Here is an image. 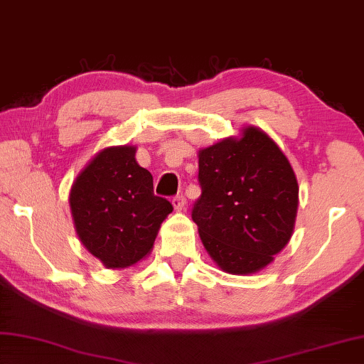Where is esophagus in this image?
Segmentation results:
<instances>
[{
	"label": "esophagus",
	"instance_id": "obj_1",
	"mask_svg": "<svg viewBox=\"0 0 364 364\" xmlns=\"http://www.w3.org/2000/svg\"><path fill=\"white\" fill-rule=\"evenodd\" d=\"M172 206H174L176 211H182L183 206H186V196L176 195L174 198H172Z\"/></svg>",
	"mask_w": 364,
	"mask_h": 364
}]
</instances>
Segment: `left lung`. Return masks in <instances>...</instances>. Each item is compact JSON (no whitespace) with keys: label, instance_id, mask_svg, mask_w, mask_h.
<instances>
[{"label":"left lung","instance_id":"1","mask_svg":"<svg viewBox=\"0 0 364 364\" xmlns=\"http://www.w3.org/2000/svg\"><path fill=\"white\" fill-rule=\"evenodd\" d=\"M200 198L192 219L222 270L250 275L288 245L299 187L288 158L257 127L200 150Z\"/></svg>","mask_w":364,"mask_h":364}]
</instances>
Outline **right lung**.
<instances>
[{
	"label": "right lung",
	"instance_id": "add662e5",
	"mask_svg": "<svg viewBox=\"0 0 364 364\" xmlns=\"http://www.w3.org/2000/svg\"><path fill=\"white\" fill-rule=\"evenodd\" d=\"M134 146H110L92 158L70 192L76 233L108 269H124L150 252L171 203L153 193Z\"/></svg>",
	"mask_w": 364,
	"mask_h": 364
}]
</instances>
